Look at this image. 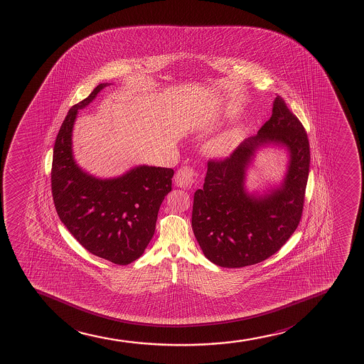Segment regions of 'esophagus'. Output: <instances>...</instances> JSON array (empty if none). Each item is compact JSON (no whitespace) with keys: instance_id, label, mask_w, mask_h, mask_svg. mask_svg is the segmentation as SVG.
Listing matches in <instances>:
<instances>
[{"instance_id":"esophagus-1","label":"esophagus","mask_w":364,"mask_h":364,"mask_svg":"<svg viewBox=\"0 0 364 364\" xmlns=\"http://www.w3.org/2000/svg\"><path fill=\"white\" fill-rule=\"evenodd\" d=\"M174 180H176V186H179V188H191L196 184L198 176L191 167L184 166L176 172Z\"/></svg>"}]
</instances>
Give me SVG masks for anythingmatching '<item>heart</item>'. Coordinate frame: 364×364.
I'll return each mask as SVG.
<instances>
[{"instance_id":"b5f03b06","label":"heart","mask_w":364,"mask_h":364,"mask_svg":"<svg viewBox=\"0 0 364 364\" xmlns=\"http://www.w3.org/2000/svg\"><path fill=\"white\" fill-rule=\"evenodd\" d=\"M235 144H236L235 135L232 133H224L209 141L207 145V151L215 157H223L232 151Z\"/></svg>"}]
</instances>
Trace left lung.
Segmentation results:
<instances>
[{
	"instance_id": "1",
	"label": "left lung",
	"mask_w": 364,
	"mask_h": 364,
	"mask_svg": "<svg viewBox=\"0 0 364 364\" xmlns=\"http://www.w3.org/2000/svg\"><path fill=\"white\" fill-rule=\"evenodd\" d=\"M274 143L290 152L283 184L262 197L245 190V172L260 146ZM310 168L306 132L282 97L257 135L224 159H209L203 188L193 196L192 230L200 250L221 267L262 262L281 250L298 228Z\"/></svg>"
}]
</instances>
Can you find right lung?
<instances>
[{
  "label": "right lung",
  "mask_w": 364,
  "mask_h": 364,
  "mask_svg": "<svg viewBox=\"0 0 364 364\" xmlns=\"http://www.w3.org/2000/svg\"><path fill=\"white\" fill-rule=\"evenodd\" d=\"M107 85H98L66 114L54 144L52 195L60 220L82 247L114 264L128 265L151 241L174 171L139 166L119 178L98 179L78 167L71 141L75 119Z\"/></svg>",
  "instance_id": "right-lung-1"
}]
</instances>
